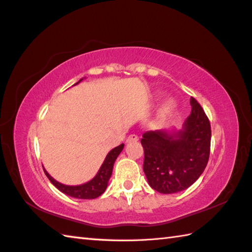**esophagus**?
<instances>
[{
  "label": "esophagus",
  "instance_id": "34e87169",
  "mask_svg": "<svg viewBox=\"0 0 252 252\" xmlns=\"http://www.w3.org/2000/svg\"><path fill=\"white\" fill-rule=\"evenodd\" d=\"M137 140H138V136L136 134H131V135H129V137L126 138V142L129 143V142H134Z\"/></svg>",
  "mask_w": 252,
  "mask_h": 252
}]
</instances>
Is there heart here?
I'll list each match as a JSON object with an SVG mask.
<instances>
[{
  "label": "heart",
  "mask_w": 252,
  "mask_h": 252,
  "mask_svg": "<svg viewBox=\"0 0 252 252\" xmlns=\"http://www.w3.org/2000/svg\"><path fill=\"white\" fill-rule=\"evenodd\" d=\"M174 109V103L172 100H168L162 105L161 109H160V116L161 117H165L168 116L171 111Z\"/></svg>",
  "instance_id": "heart-1"
}]
</instances>
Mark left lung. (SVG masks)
<instances>
[{
  "label": "left lung",
  "mask_w": 252,
  "mask_h": 252,
  "mask_svg": "<svg viewBox=\"0 0 252 252\" xmlns=\"http://www.w3.org/2000/svg\"><path fill=\"white\" fill-rule=\"evenodd\" d=\"M190 115L180 131L143 134V170L148 184L161 194H174L194 184L209 160L211 126L199 103L190 97Z\"/></svg>",
  "instance_id": "obj_1"
}]
</instances>
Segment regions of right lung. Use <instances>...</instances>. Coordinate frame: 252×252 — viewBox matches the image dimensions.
Returning a JSON list of instances; mask_svg holds the SVG:
<instances>
[{
	"mask_svg": "<svg viewBox=\"0 0 252 252\" xmlns=\"http://www.w3.org/2000/svg\"><path fill=\"white\" fill-rule=\"evenodd\" d=\"M81 80H80V81H81ZM79 82H77L76 84H78ZM123 147H125V144H121V145L111 149V151L107 154V156L104 160L103 164H101V167L99 168L97 174H96L92 180L81 185L73 186V185L62 184L60 182H57L56 180L53 179L43 167L44 173L51 181V183L54 185L57 189H60L62 192H63V194H66L70 197L79 198V199H94V198L99 197L106 190L107 185H108V181L112 173L114 163L116 161L117 157L119 156L120 153L122 152Z\"/></svg>",
	"mask_w": 252,
	"mask_h": 252,
	"instance_id": "add662e5",
	"label": "right lung"
}]
</instances>
